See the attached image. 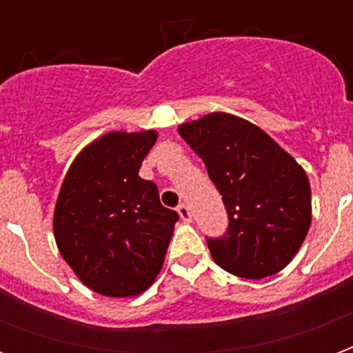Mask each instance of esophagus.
I'll return each mask as SVG.
<instances>
[{
  "mask_svg": "<svg viewBox=\"0 0 353 353\" xmlns=\"http://www.w3.org/2000/svg\"><path fill=\"white\" fill-rule=\"evenodd\" d=\"M177 214H179V217H181V219H183V221H191V210H189V206H187V204H183V202H181V204H179V206H177Z\"/></svg>",
  "mask_w": 353,
  "mask_h": 353,
  "instance_id": "obj_1",
  "label": "esophagus"
}]
</instances>
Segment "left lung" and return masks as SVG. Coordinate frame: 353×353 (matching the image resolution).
<instances>
[{"label": "left lung", "mask_w": 353, "mask_h": 353, "mask_svg": "<svg viewBox=\"0 0 353 353\" xmlns=\"http://www.w3.org/2000/svg\"><path fill=\"white\" fill-rule=\"evenodd\" d=\"M179 136L204 161L227 210L225 234L206 238L215 263L250 280L280 272L310 229L304 170L255 124L227 113L181 124Z\"/></svg>", "instance_id": "left-lung-1"}]
</instances>
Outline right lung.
<instances>
[{
  "label": "right lung",
  "instance_id": "add662e5",
  "mask_svg": "<svg viewBox=\"0 0 353 353\" xmlns=\"http://www.w3.org/2000/svg\"><path fill=\"white\" fill-rule=\"evenodd\" d=\"M157 132H109L83 149L65 176L54 238L65 263L96 293L132 296L161 272L179 215L138 176Z\"/></svg>",
  "mask_w": 353,
  "mask_h": 353
}]
</instances>
